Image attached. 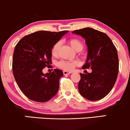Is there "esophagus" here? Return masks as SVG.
I'll return each mask as SVG.
<instances>
[{"instance_id":"obj_1","label":"esophagus","mask_w":130,"mask_h":130,"mask_svg":"<svg viewBox=\"0 0 130 130\" xmlns=\"http://www.w3.org/2000/svg\"><path fill=\"white\" fill-rule=\"evenodd\" d=\"M71 72L70 71H63V74L64 75H69L71 74Z\"/></svg>"}]
</instances>
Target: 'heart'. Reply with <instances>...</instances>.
Listing matches in <instances>:
<instances>
[{
	"mask_svg": "<svg viewBox=\"0 0 130 130\" xmlns=\"http://www.w3.org/2000/svg\"><path fill=\"white\" fill-rule=\"evenodd\" d=\"M69 43L71 46L72 47L74 50L77 52H80L83 49V44L82 42L78 39L77 38H72L69 40ZM61 46V42L58 41L53 45L52 48V53L53 55L55 56L57 55L59 47ZM77 61H61L58 63V66L60 68H61L66 70H72L77 64Z\"/></svg>",
	"mask_w": 130,
	"mask_h": 130,
	"instance_id": "obj_1",
	"label": "heart"
}]
</instances>
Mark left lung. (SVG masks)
I'll return each mask as SVG.
<instances>
[{"label": "left lung", "mask_w": 130, "mask_h": 130, "mask_svg": "<svg viewBox=\"0 0 130 130\" xmlns=\"http://www.w3.org/2000/svg\"><path fill=\"white\" fill-rule=\"evenodd\" d=\"M85 39L88 47L86 61L82 68H90L91 73L82 74L78 83L80 94L91 101L104 98L111 91L119 72L117 49L105 33L84 28L72 32Z\"/></svg>", "instance_id": "left-lung-1"}]
</instances>
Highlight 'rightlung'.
Instances as JSON below:
<instances>
[{"label":"right lung","instance_id":"right-lung-1","mask_svg":"<svg viewBox=\"0 0 130 130\" xmlns=\"http://www.w3.org/2000/svg\"><path fill=\"white\" fill-rule=\"evenodd\" d=\"M68 31H38L24 36L17 44L13 56V72L18 86L27 98L37 102L48 101L59 89L61 70L44 74L51 63L52 48Z\"/></svg>","mask_w":130,"mask_h":130}]
</instances>
